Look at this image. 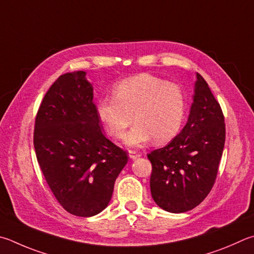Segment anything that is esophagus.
I'll list each match as a JSON object with an SVG mask.
<instances>
[{"instance_id":"1","label":"esophagus","mask_w":254,"mask_h":254,"mask_svg":"<svg viewBox=\"0 0 254 254\" xmlns=\"http://www.w3.org/2000/svg\"><path fill=\"white\" fill-rule=\"evenodd\" d=\"M141 156L140 153H137V152L135 151H128V158H130L131 160H136L139 159Z\"/></svg>"}]
</instances>
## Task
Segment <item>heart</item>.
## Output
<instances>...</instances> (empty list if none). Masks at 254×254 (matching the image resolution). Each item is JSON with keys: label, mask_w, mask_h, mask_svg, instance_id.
Wrapping results in <instances>:
<instances>
[{"label": "heart", "mask_w": 254, "mask_h": 254, "mask_svg": "<svg viewBox=\"0 0 254 254\" xmlns=\"http://www.w3.org/2000/svg\"><path fill=\"white\" fill-rule=\"evenodd\" d=\"M114 95L99 101L98 115L113 139L122 137L135 121L123 139L127 146H142L152 139L158 145L167 144L181 130L186 96L174 83L143 73L120 82Z\"/></svg>", "instance_id": "1"}]
</instances>
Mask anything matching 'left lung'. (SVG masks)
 Returning a JSON list of instances; mask_svg holds the SVG:
<instances>
[{
  "instance_id": "1",
  "label": "left lung",
  "mask_w": 254,
  "mask_h": 254,
  "mask_svg": "<svg viewBox=\"0 0 254 254\" xmlns=\"http://www.w3.org/2000/svg\"><path fill=\"white\" fill-rule=\"evenodd\" d=\"M193 102L182 131L147 158L152 163L151 194L171 213L194 209L213 187L225 141L222 110L199 73Z\"/></svg>"
}]
</instances>
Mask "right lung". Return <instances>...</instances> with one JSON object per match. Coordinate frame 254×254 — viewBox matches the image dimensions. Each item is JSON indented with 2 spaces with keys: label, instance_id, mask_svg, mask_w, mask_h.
Segmentation results:
<instances>
[{
  "label": "right lung",
  "instance_id": "add662e5",
  "mask_svg": "<svg viewBox=\"0 0 254 254\" xmlns=\"http://www.w3.org/2000/svg\"><path fill=\"white\" fill-rule=\"evenodd\" d=\"M36 159L51 191L71 214L93 216L111 201L127 152L104 136L86 72L65 73L45 94L34 127Z\"/></svg>",
  "mask_w": 254,
  "mask_h": 254
}]
</instances>
